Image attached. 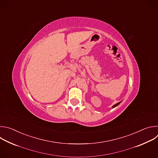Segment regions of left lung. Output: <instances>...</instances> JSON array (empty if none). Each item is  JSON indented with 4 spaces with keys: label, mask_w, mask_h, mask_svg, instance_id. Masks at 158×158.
Returning <instances> with one entry per match:
<instances>
[{
    "label": "left lung",
    "mask_w": 158,
    "mask_h": 158,
    "mask_svg": "<svg viewBox=\"0 0 158 158\" xmlns=\"http://www.w3.org/2000/svg\"><path fill=\"white\" fill-rule=\"evenodd\" d=\"M121 102H121H118V103H117V104H114L113 106H112V108H114V107H116V106H118Z\"/></svg>",
    "instance_id": "1"
}]
</instances>
